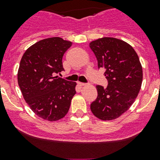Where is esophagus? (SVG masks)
<instances>
[{"mask_svg": "<svg viewBox=\"0 0 160 160\" xmlns=\"http://www.w3.org/2000/svg\"><path fill=\"white\" fill-rule=\"evenodd\" d=\"M78 84L79 86H81V87H83V86H85V85H86V83H84V82H79L78 83Z\"/></svg>", "mask_w": 160, "mask_h": 160, "instance_id": "34e87169", "label": "esophagus"}]
</instances>
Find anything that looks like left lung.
<instances>
[{
    "label": "left lung",
    "instance_id": "obj_1",
    "mask_svg": "<svg viewBox=\"0 0 160 160\" xmlns=\"http://www.w3.org/2000/svg\"><path fill=\"white\" fill-rule=\"evenodd\" d=\"M98 68L105 70L106 88L97 85L98 97L90 110L102 120L117 118L128 111L141 88L142 69L138 55L129 44L114 38L90 42Z\"/></svg>",
    "mask_w": 160,
    "mask_h": 160
}]
</instances>
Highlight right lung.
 I'll return each instance as SVG.
<instances>
[{"instance_id":"right-lung-1","label":"right lung","mask_w":160,"mask_h":160,"mask_svg":"<svg viewBox=\"0 0 160 160\" xmlns=\"http://www.w3.org/2000/svg\"><path fill=\"white\" fill-rule=\"evenodd\" d=\"M71 45L58 37L46 38L30 46L22 58L18 85L31 110L43 119L63 118L76 94V82L54 77L64 70L62 57Z\"/></svg>"}]
</instances>
